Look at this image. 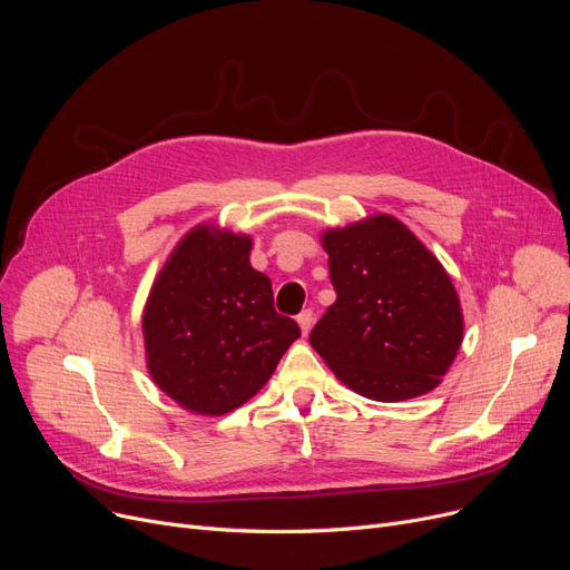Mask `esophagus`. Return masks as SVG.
Returning a JSON list of instances; mask_svg holds the SVG:
<instances>
[{
	"instance_id": "1",
	"label": "esophagus",
	"mask_w": 570,
	"mask_h": 570,
	"mask_svg": "<svg viewBox=\"0 0 570 570\" xmlns=\"http://www.w3.org/2000/svg\"><path fill=\"white\" fill-rule=\"evenodd\" d=\"M297 325H301L303 335H307V333L312 331V325H314V312H312V309H305V312L297 314Z\"/></svg>"
}]
</instances>
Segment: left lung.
Segmentation results:
<instances>
[{
    "instance_id": "left-lung-1",
    "label": "left lung",
    "mask_w": 570,
    "mask_h": 570,
    "mask_svg": "<svg viewBox=\"0 0 570 570\" xmlns=\"http://www.w3.org/2000/svg\"><path fill=\"white\" fill-rule=\"evenodd\" d=\"M337 301L309 344L357 395L402 402L441 383L462 346L458 291L400 219L374 215L321 235Z\"/></svg>"
}]
</instances>
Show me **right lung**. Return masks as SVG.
Returning <instances> with one entry per match:
<instances>
[{"instance_id":"right-lung-1","label":"right lung","mask_w":570,"mask_h":570,"mask_svg":"<svg viewBox=\"0 0 570 570\" xmlns=\"http://www.w3.org/2000/svg\"><path fill=\"white\" fill-rule=\"evenodd\" d=\"M252 237L200 224L179 239L142 309L147 370L179 406L224 415L273 376L301 327L275 312Z\"/></svg>"}]
</instances>
